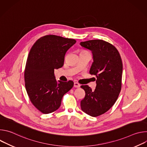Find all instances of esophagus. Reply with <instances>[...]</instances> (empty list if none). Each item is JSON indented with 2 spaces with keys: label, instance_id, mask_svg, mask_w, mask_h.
I'll return each mask as SVG.
<instances>
[{
  "label": "esophagus",
  "instance_id": "34e87169",
  "mask_svg": "<svg viewBox=\"0 0 147 147\" xmlns=\"http://www.w3.org/2000/svg\"><path fill=\"white\" fill-rule=\"evenodd\" d=\"M74 87H75V88H79L80 87V84L79 83H78V82H75L74 83Z\"/></svg>",
  "mask_w": 147,
  "mask_h": 147
}]
</instances>
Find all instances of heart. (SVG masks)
I'll list each match as a JSON object with an SVG mask.
<instances>
[{
    "label": "heart",
    "mask_w": 147,
    "mask_h": 147,
    "mask_svg": "<svg viewBox=\"0 0 147 147\" xmlns=\"http://www.w3.org/2000/svg\"><path fill=\"white\" fill-rule=\"evenodd\" d=\"M85 51H81V52H84Z\"/></svg>",
    "instance_id": "b5f03b06"
}]
</instances>
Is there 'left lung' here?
Masks as SVG:
<instances>
[{"label": "left lung", "mask_w": 147, "mask_h": 147, "mask_svg": "<svg viewBox=\"0 0 147 147\" xmlns=\"http://www.w3.org/2000/svg\"><path fill=\"white\" fill-rule=\"evenodd\" d=\"M80 45L92 51L94 62L90 73L96 77L94 91L88 86H81L86 92L81 108L88 115L96 117L109 111L117 99L121 88L122 60L117 49L108 42L94 39Z\"/></svg>", "instance_id": "obj_1"}]
</instances>
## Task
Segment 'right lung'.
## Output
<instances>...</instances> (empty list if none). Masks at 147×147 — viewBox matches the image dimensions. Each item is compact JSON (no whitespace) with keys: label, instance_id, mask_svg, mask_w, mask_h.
<instances>
[{"label":"right lung","instance_id":"add662e5","mask_svg":"<svg viewBox=\"0 0 147 147\" xmlns=\"http://www.w3.org/2000/svg\"><path fill=\"white\" fill-rule=\"evenodd\" d=\"M76 40L55 35L38 39L29 52L24 70L25 86L33 105L44 114L59 108L61 99L74 82L56 81L54 69L63 66L68 49Z\"/></svg>","mask_w":147,"mask_h":147}]
</instances>
